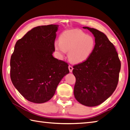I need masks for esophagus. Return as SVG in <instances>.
<instances>
[{
  "label": "esophagus",
  "mask_w": 130,
  "mask_h": 130,
  "mask_svg": "<svg viewBox=\"0 0 130 130\" xmlns=\"http://www.w3.org/2000/svg\"><path fill=\"white\" fill-rule=\"evenodd\" d=\"M68 69H69V71H70V72H72L73 67H72L71 66H68Z\"/></svg>",
  "instance_id": "1"
}]
</instances>
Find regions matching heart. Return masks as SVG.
Here are the masks:
<instances>
[{
  "mask_svg": "<svg viewBox=\"0 0 130 130\" xmlns=\"http://www.w3.org/2000/svg\"><path fill=\"white\" fill-rule=\"evenodd\" d=\"M59 42L54 43V48L63 56L68 51V58L75 64H80L88 60L93 52L95 41L93 37L87 35L80 29L63 31L59 38Z\"/></svg>",
  "mask_w": 130,
  "mask_h": 130,
  "instance_id": "b5f03b06",
  "label": "heart"
}]
</instances>
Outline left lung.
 <instances>
[{
	"mask_svg": "<svg viewBox=\"0 0 130 130\" xmlns=\"http://www.w3.org/2000/svg\"><path fill=\"white\" fill-rule=\"evenodd\" d=\"M83 28L94 35L95 46L88 60L73 66L76 77L73 93L80 104L95 106L106 101L116 90L121 64L114 45L104 33L89 27Z\"/></svg>",
	"mask_w": 130,
	"mask_h": 130,
	"instance_id": "obj_1",
	"label": "left lung"
}]
</instances>
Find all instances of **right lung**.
Here are the masks:
<instances>
[{
  "label": "right lung",
  "instance_id": "right-lung-1",
  "mask_svg": "<svg viewBox=\"0 0 130 130\" xmlns=\"http://www.w3.org/2000/svg\"><path fill=\"white\" fill-rule=\"evenodd\" d=\"M58 25L35 27L16 43L10 60L13 85L29 101L44 103L69 73L68 64L53 57Z\"/></svg>",
  "mask_w": 130,
  "mask_h": 130
}]
</instances>
